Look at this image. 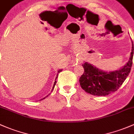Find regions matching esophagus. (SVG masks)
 I'll list each match as a JSON object with an SVG mask.
<instances>
[{"instance_id":"esophagus-1","label":"esophagus","mask_w":134,"mask_h":134,"mask_svg":"<svg viewBox=\"0 0 134 134\" xmlns=\"http://www.w3.org/2000/svg\"><path fill=\"white\" fill-rule=\"evenodd\" d=\"M80 63H81V61H80V60H78H78H76V62H75L76 64H80Z\"/></svg>"}]
</instances>
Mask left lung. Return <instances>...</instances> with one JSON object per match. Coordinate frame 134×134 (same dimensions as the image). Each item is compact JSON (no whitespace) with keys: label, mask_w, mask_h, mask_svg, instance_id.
I'll return each mask as SVG.
<instances>
[{"label":"left lung","mask_w":134,"mask_h":134,"mask_svg":"<svg viewBox=\"0 0 134 134\" xmlns=\"http://www.w3.org/2000/svg\"><path fill=\"white\" fill-rule=\"evenodd\" d=\"M133 44L129 62L120 69L112 72H105L91 63L82 64L84 72L80 78L81 88L86 92L94 96H107L116 91L125 81L130 73L133 55Z\"/></svg>","instance_id":"1"}]
</instances>
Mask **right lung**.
I'll return each mask as SVG.
<instances>
[{"instance_id": "1", "label": "right lung", "mask_w": 134, "mask_h": 134, "mask_svg": "<svg viewBox=\"0 0 134 134\" xmlns=\"http://www.w3.org/2000/svg\"><path fill=\"white\" fill-rule=\"evenodd\" d=\"M62 71V69H59V70H58V74H57V75H56V78H55V81H54V85H53V89H52V91H53V90L54 89V86H55L56 83V79H57V78H58V73H59V72H61ZM49 96V95H47V96ZM47 96H46V97H45V98H43V99H40V100H42V99H45V98H46V97H47Z\"/></svg>"}]
</instances>
